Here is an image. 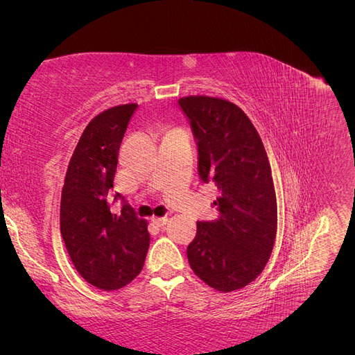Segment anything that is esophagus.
Returning a JSON list of instances; mask_svg holds the SVG:
<instances>
[{
	"label": "esophagus",
	"instance_id": "34e87169",
	"mask_svg": "<svg viewBox=\"0 0 355 355\" xmlns=\"http://www.w3.org/2000/svg\"><path fill=\"white\" fill-rule=\"evenodd\" d=\"M153 222L157 225V227H164V225L168 222V218H153Z\"/></svg>",
	"mask_w": 355,
	"mask_h": 355
}]
</instances>
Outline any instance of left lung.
Masks as SVG:
<instances>
[{
	"mask_svg": "<svg viewBox=\"0 0 355 355\" xmlns=\"http://www.w3.org/2000/svg\"><path fill=\"white\" fill-rule=\"evenodd\" d=\"M198 146V175L214 182L216 220L197 222L187 254L192 271L219 292L252 283L270 259L277 232L271 166L254 125L237 105L209 96L179 99Z\"/></svg>",
	"mask_w": 355,
	"mask_h": 355,
	"instance_id": "obj_1",
	"label": "left lung"
}]
</instances>
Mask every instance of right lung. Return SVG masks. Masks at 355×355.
Listing matches in <instances>:
<instances>
[{
  "label": "right lung",
  "instance_id": "add662e5",
  "mask_svg": "<svg viewBox=\"0 0 355 355\" xmlns=\"http://www.w3.org/2000/svg\"><path fill=\"white\" fill-rule=\"evenodd\" d=\"M136 103L96 115L75 148L60 200V232L75 270L92 286L121 288L142 271L149 249L148 222L114 194L118 151ZM123 207L115 212L113 202Z\"/></svg>",
  "mask_w": 355,
  "mask_h": 355
}]
</instances>
